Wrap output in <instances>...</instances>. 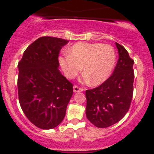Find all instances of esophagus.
Listing matches in <instances>:
<instances>
[{"label":"esophagus","instance_id":"esophagus-1","mask_svg":"<svg viewBox=\"0 0 154 154\" xmlns=\"http://www.w3.org/2000/svg\"><path fill=\"white\" fill-rule=\"evenodd\" d=\"M83 91V88H80L78 86H74V92H78V91Z\"/></svg>","mask_w":154,"mask_h":154}]
</instances>
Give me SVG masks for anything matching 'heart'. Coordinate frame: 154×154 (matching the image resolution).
I'll return each mask as SVG.
<instances>
[{"label":"heart","instance_id":"obj_1","mask_svg":"<svg viewBox=\"0 0 154 154\" xmlns=\"http://www.w3.org/2000/svg\"><path fill=\"white\" fill-rule=\"evenodd\" d=\"M65 75L74 78L83 66V80L92 86L101 84L111 75L116 61L112 46L101 43L78 42L59 58Z\"/></svg>","mask_w":154,"mask_h":154}]
</instances>
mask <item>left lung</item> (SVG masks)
Returning <instances> with one entry per match:
<instances>
[{"mask_svg": "<svg viewBox=\"0 0 154 154\" xmlns=\"http://www.w3.org/2000/svg\"><path fill=\"white\" fill-rule=\"evenodd\" d=\"M119 60L112 74L101 85L86 91V114L95 127L106 128L122 120L128 112L133 94L134 61L116 42Z\"/></svg>", "mask_w": 154, "mask_h": 154, "instance_id": "8db88e82", "label": "left lung"}]
</instances>
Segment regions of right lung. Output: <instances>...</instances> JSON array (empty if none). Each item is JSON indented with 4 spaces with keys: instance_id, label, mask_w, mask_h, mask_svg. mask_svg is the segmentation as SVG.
<instances>
[{
    "instance_id": "right-lung-1",
    "label": "right lung",
    "mask_w": 154,
    "mask_h": 154,
    "mask_svg": "<svg viewBox=\"0 0 154 154\" xmlns=\"http://www.w3.org/2000/svg\"><path fill=\"white\" fill-rule=\"evenodd\" d=\"M68 42L40 37L27 47L18 64L20 105L29 122L40 129H53L63 122L73 94V84L58 69L59 54Z\"/></svg>"
}]
</instances>
